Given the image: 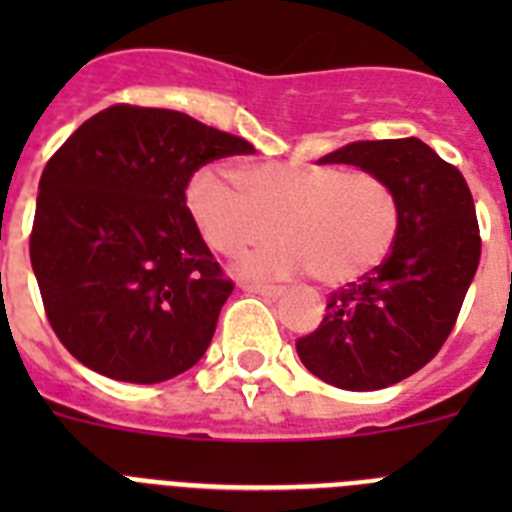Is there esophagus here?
Returning <instances> with one entry per match:
<instances>
[{
  "instance_id": "esophagus-1",
  "label": "esophagus",
  "mask_w": 512,
  "mask_h": 512,
  "mask_svg": "<svg viewBox=\"0 0 512 512\" xmlns=\"http://www.w3.org/2000/svg\"><path fill=\"white\" fill-rule=\"evenodd\" d=\"M241 289L253 292V295H264V297L284 295V287H277V284H264V282H241Z\"/></svg>"
}]
</instances>
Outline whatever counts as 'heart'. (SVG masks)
Instances as JSON below:
<instances>
[{
    "mask_svg": "<svg viewBox=\"0 0 512 512\" xmlns=\"http://www.w3.org/2000/svg\"><path fill=\"white\" fill-rule=\"evenodd\" d=\"M236 182L233 183L232 179ZM187 207L205 243L225 256L251 253L253 274L310 271L315 282L341 287L372 274L397 241L400 197L382 174L341 164L253 161L233 169L194 171Z\"/></svg>",
    "mask_w": 512,
    "mask_h": 512,
    "instance_id": "b5f03b06",
    "label": "heart"
}]
</instances>
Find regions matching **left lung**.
I'll return each instance as SVG.
<instances>
[{"label": "left lung", "instance_id": "left-lung-1", "mask_svg": "<svg viewBox=\"0 0 512 512\" xmlns=\"http://www.w3.org/2000/svg\"><path fill=\"white\" fill-rule=\"evenodd\" d=\"M318 164L382 174L400 197V230L372 274L330 295L323 323L297 341V356L333 387L384 390L423 369L459 318L482 253L472 192L418 138L359 140Z\"/></svg>", "mask_w": 512, "mask_h": 512}]
</instances>
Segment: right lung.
<instances>
[{
	"instance_id": "add662e5",
	"label": "right lung",
	"mask_w": 512,
	"mask_h": 512,
	"mask_svg": "<svg viewBox=\"0 0 512 512\" xmlns=\"http://www.w3.org/2000/svg\"><path fill=\"white\" fill-rule=\"evenodd\" d=\"M248 140L176 110L112 104L45 164L30 264L58 341L110 379L156 384L207 351L233 282L187 207V184Z\"/></svg>"
}]
</instances>
